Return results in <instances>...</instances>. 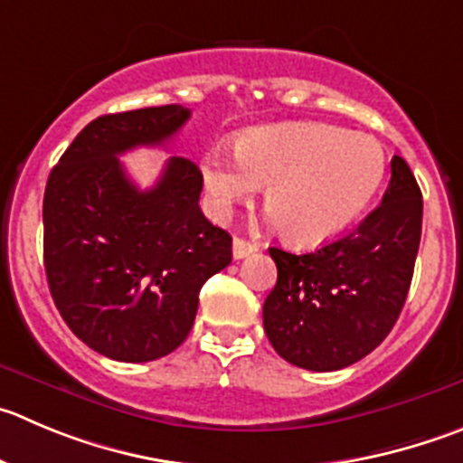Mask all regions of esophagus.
<instances>
[{
	"label": "esophagus",
	"instance_id": "34e87169",
	"mask_svg": "<svg viewBox=\"0 0 463 463\" xmlns=\"http://www.w3.org/2000/svg\"><path fill=\"white\" fill-rule=\"evenodd\" d=\"M232 250H234V259H245V257H250V254L257 252V245L250 243V241H245V239H234Z\"/></svg>",
	"mask_w": 463,
	"mask_h": 463
}]
</instances>
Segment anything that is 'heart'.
<instances>
[{
    "instance_id": "heart-1",
    "label": "heart",
    "mask_w": 463,
    "mask_h": 463,
    "mask_svg": "<svg viewBox=\"0 0 463 463\" xmlns=\"http://www.w3.org/2000/svg\"><path fill=\"white\" fill-rule=\"evenodd\" d=\"M202 173L215 213L224 215L266 186V209L281 234L298 245H318L371 206L384 184L386 156L368 136L323 122H284L248 129L236 152H211Z\"/></svg>"
}]
</instances>
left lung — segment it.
Here are the masks:
<instances>
[{
	"instance_id": "8db88e82",
	"label": "left lung",
	"mask_w": 463,
	"mask_h": 463,
	"mask_svg": "<svg viewBox=\"0 0 463 463\" xmlns=\"http://www.w3.org/2000/svg\"><path fill=\"white\" fill-rule=\"evenodd\" d=\"M420 227V188L393 156L382 204L352 232L307 254L270 248L277 284L263 302V329L277 354L318 373L371 354L407 300Z\"/></svg>"
}]
</instances>
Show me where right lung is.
Returning a JSON list of instances; mask_svg holds the SVG:
<instances>
[{"instance_id": "obj_1", "label": "right lung", "mask_w": 463, "mask_h": 463, "mask_svg": "<svg viewBox=\"0 0 463 463\" xmlns=\"http://www.w3.org/2000/svg\"><path fill=\"white\" fill-rule=\"evenodd\" d=\"M179 104L88 122L50 173L43 254L68 327L116 361L143 364L177 350L193 329L200 288L232 263V236L200 209L202 173L184 156L140 191L120 163L134 147L173 138Z\"/></svg>"}]
</instances>
